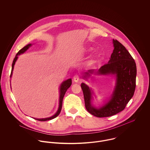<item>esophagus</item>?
<instances>
[{"instance_id":"34e87169","label":"esophagus","mask_w":150,"mask_h":150,"mask_svg":"<svg viewBox=\"0 0 150 150\" xmlns=\"http://www.w3.org/2000/svg\"><path fill=\"white\" fill-rule=\"evenodd\" d=\"M79 79H80V76H79V75L77 74H76V75L73 77V80H74V81L76 82V83L79 82Z\"/></svg>"}]
</instances>
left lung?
<instances>
[{
    "label": "left lung",
    "mask_w": 150,
    "mask_h": 150,
    "mask_svg": "<svg viewBox=\"0 0 150 150\" xmlns=\"http://www.w3.org/2000/svg\"><path fill=\"white\" fill-rule=\"evenodd\" d=\"M114 49L108 64L102 66L97 71L98 74L116 76V84L110 99L103 106L97 108L91 104V89L81 83L86 110L92 115L99 117L114 115L124 110L133 97L136 88L137 74L136 64L126 48L117 40L113 39ZM94 70H89L84 73V78L93 73Z\"/></svg>",
    "instance_id": "1"
}]
</instances>
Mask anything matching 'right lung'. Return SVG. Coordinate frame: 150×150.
I'll return each instance as SVG.
<instances>
[{"label": "right lung", "instance_id": "1", "mask_svg": "<svg viewBox=\"0 0 150 150\" xmlns=\"http://www.w3.org/2000/svg\"><path fill=\"white\" fill-rule=\"evenodd\" d=\"M32 45L31 44H29L28 45H26V46H25L24 47H23L22 49H21L16 54L13 64H12V69H11V74H10V77H11L12 75V73H13V70L14 69V66L15 64V63L17 61V59H18V55L24 53L30 46ZM71 79H69L66 81H64L62 84L60 86V96H59V108L58 110L57 111V112L52 117H48V118H41V119H38V118H34L38 121H48V120H51L52 119L55 118V117H57L60 113L61 111V108H62V101H63V99L64 97V94L66 92V91L67 90V89L71 86Z\"/></svg>", "mask_w": 150, "mask_h": 150}]
</instances>
